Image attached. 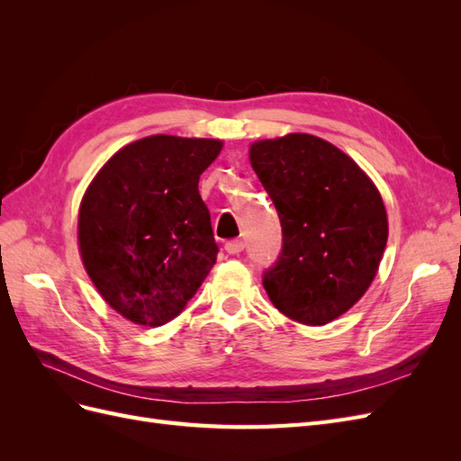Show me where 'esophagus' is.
<instances>
[{"label": "esophagus", "mask_w": 461, "mask_h": 461, "mask_svg": "<svg viewBox=\"0 0 461 461\" xmlns=\"http://www.w3.org/2000/svg\"><path fill=\"white\" fill-rule=\"evenodd\" d=\"M225 249L229 254H240L242 249H244V242L242 240H229L227 244H225Z\"/></svg>", "instance_id": "esophagus-1"}]
</instances>
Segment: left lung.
<instances>
[{"label": "left lung", "instance_id": "left-lung-1", "mask_svg": "<svg viewBox=\"0 0 461 461\" xmlns=\"http://www.w3.org/2000/svg\"><path fill=\"white\" fill-rule=\"evenodd\" d=\"M283 227V249L263 286L298 323H330L366 294L384 252L388 221L379 190L359 167L312 134L249 148Z\"/></svg>", "mask_w": 461, "mask_h": 461}]
</instances>
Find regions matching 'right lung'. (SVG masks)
I'll use <instances>...</instances> for the list:
<instances>
[{"label": "right lung", "mask_w": 461, "mask_h": 461, "mask_svg": "<svg viewBox=\"0 0 461 461\" xmlns=\"http://www.w3.org/2000/svg\"><path fill=\"white\" fill-rule=\"evenodd\" d=\"M221 148L207 138L148 136L119 149L88 186L80 256L104 300L132 323H169L215 265L198 183Z\"/></svg>", "instance_id": "1"}]
</instances>
